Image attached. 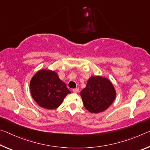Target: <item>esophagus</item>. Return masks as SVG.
I'll return each mask as SVG.
<instances>
[{
  "label": "esophagus",
  "instance_id": "34e87169",
  "mask_svg": "<svg viewBox=\"0 0 150 150\" xmlns=\"http://www.w3.org/2000/svg\"><path fill=\"white\" fill-rule=\"evenodd\" d=\"M73 91L74 93H78L79 92V88H73Z\"/></svg>",
  "mask_w": 150,
  "mask_h": 150
}]
</instances>
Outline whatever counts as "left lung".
<instances>
[{"mask_svg": "<svg viewBox=\"0 0 150 150\" xmlns=\"http://www.w3.org/2000/svg\"><path fill=\"white\" fill-rule=\"evenodd\" d=\"M81 96L85 108L91 113L106 110L116 97L115 87L108 79L100 76L91 77Z\"/></svg>", "mask_w": 150, "mask_h": 150, "instance_id": "8db88e82", "label": "left lung"}]
</instances>
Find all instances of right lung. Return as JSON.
<instances>
[{
	"label": "right lung",
	"mask_w": 150,
	"mask_h": 150,
	"mask_svg": "<svg viewBox=\"0 0 150 150\" xmlns=\"http://www.w3.org/2000/svg\"><path fill=\"white\" fill-rule=\"evenodd\" d=\"M30 92L32 98L42 108L55 109L71 91L55 71H39L30 81Z\"/></svg>",
	"instance_id": "obj_1"
}]
</instances>
